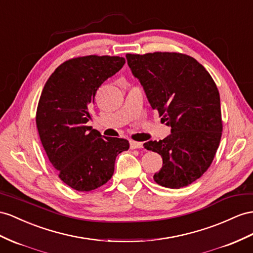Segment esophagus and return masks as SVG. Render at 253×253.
Segmentation results:
<instances>
[{
	"label": "esophagus",
	"mask_w": 253,
	"mask_h": 253,
	"mask_svg": "<svg viewBox=\"0 0 253 253\" xmlns=\"http://www.w3.org/2000/svg\"><path fill=\"white\" fill-rule=\"evenodd\" d=\"M142 147H143V143H142V142H135V141L130 142L131 150H135V148H142Z\"/></svg>",
	"instance_id": "34e87169"
}]
</instances>
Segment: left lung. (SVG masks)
I'll return each mask as SVG.
<instances>
[{"mask_svg":"<svg viewBox=\"0 0 253 253\" xmlns=\"http://www.w3.org/2000/svg\"><path fill=\"white\" fill-rule=\"evenodd\" d=\"M132 74L161 122L171 126L164 140L143 144L163 157L154 180L179 189L200 178L211 167L222 134L221 108L215 81L193 57L178 52L127 53Z\"/></svg>","mask_w":253,"mask_h":253,"instance_id":"left-lung-1","label":"left lung"}]
</instances>
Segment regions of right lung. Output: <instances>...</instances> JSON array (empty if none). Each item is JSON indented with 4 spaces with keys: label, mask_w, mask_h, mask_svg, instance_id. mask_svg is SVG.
Masks as SVG:
<instances>
[{
    "label": "right lung",
    "mask_w": 253,
    "mask_h": 253,
    "mask_svg": "<svg viewBox=\"0 0 253 253\" xmlns=\"http://www.w3.org/2000/svg\"><path fill=\"white\" fill-rule=\"evenodd\" d=\"M124 64L120 56L74 57L61 64L42 88L37 130L59 177L75 190L90 191L105 185L113 175L116 156L129 148L127 140L102 139L86 126L97 89Z\"/></svg>",
    "instance_id": "right-lung-1"
}]
</instances>
